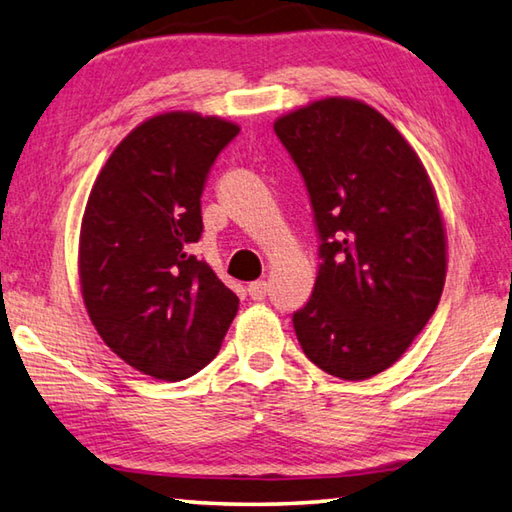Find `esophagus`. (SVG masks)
Segmentation results:
<instances>
[{"label":"esophagus","instance_id":"esophagus-1","mask_svg":"<svg viewBox=\"0 0 512 512\" xmlns=\"http://www.w3.org/2000/svg\"><path fill=\"white\" fill-rule=\"evenodd\" d=\"M266 293H268V284L264 280H257V282L248 284V295L253 297V300H264Z\"/></svg>","mask_w":512,"mask_h":512}]
</instances>
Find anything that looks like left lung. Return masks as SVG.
Segmentation results:
<instances>
[{"mask_svg":"<svg viewBox=\"0 0 512 512\" xmlns=\"http://www.w3.org/2000/svg\"><path fill=\"white\" fill-rule=\"evenodd\" d=\"M320 235L311 300L293 315L313 365L365 380L403 356L439 306L448 241L430 176L389 120L353 98L275 120Z\"/></svg>","mask_w":512,"mask_h":512,"instance_id":"obj_1","label":"left lung"}]
</instances>
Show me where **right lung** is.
I'll list each match as a JSON object with an SVG mask.
<instances>
[{
  "label": "right lung",
  "mask_w": 512,
  "mask_h": 512,
  "mask_svg": "<svg viewBox=\"0 0 512 512\" xmlns=\"http://www.w3.org/2000/svg\"><path fill=\"white\" fill-rule=\"evenodd\" d=\"M239 125L167 111L134 127L89 192L80 226L82 300L98 336L159 380H183L217 356L239 297L197 244L210 165Z\"/></svg>",
  "instance_id": "obj_1"
}]
</instances>
